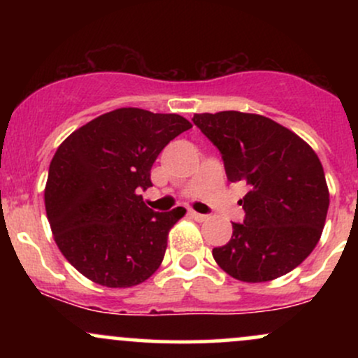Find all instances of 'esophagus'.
Segmentation results:
<instances>
[{"label": "esophagus", "mask_w": 358, "mask_h": 358, "mask_svg": "<svg viewBox=\"0 0 358 358\" xmlns=\"http://www.w3.org/2000/svg\"><path fill=\"white\" fill-rule=\"evenodd\" d=\"M188 213H190L192 219H195V220H199V222H203V220L208 219L207 215H203V213H199V212H195V210H190Z\"/></svg>", "instance_id": "esophagus-1"}]
</instances>
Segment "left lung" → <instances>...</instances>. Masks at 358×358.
Here are the masks:
<instances>
[{
  "instance_id": "left-lung-1",
  "label": "left lung",
  "mask_w": 358,
  "mask_h": 358,
  "mask_svg": "<svg viewBox=\"0 0 358 358\" xmlns=\"http://www.w3.org/2000/svg\"><path fill=\"white\" fill-rule=\"evenodd\" d=\"M193 124L224 159L229 182H244V224L212 250L217 264L244 282H264L293 271L322 237L330 195L318 156L287 127L259 114H195Z\"/></svg>"
}]
</instances>
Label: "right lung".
Segmentation results:
<instances>
[{
	"label": "right lung",
	"mask_w": 358,
	"mask_h": 358,
	"mask_svg": "<svg viewBox=\"0 0 358 358\" xmlns=\"http://www.w3.org/2000/svg\"><path fill=\"white\" fill-rule=\"evenodd\" d=\"M192 124L178 114L121 108L79 127L53 155L45 210L65 259L90 281L129 287L165 257L168 232L183 207L153 212L139 192L171 139Z\"/></svg>",
	"instance_id": "obj_1"
}]
</instances>
